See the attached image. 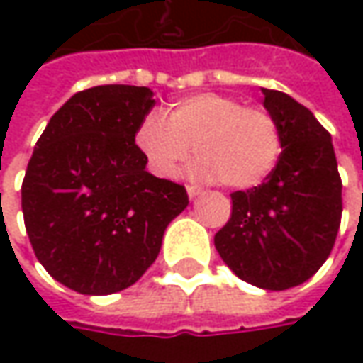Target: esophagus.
I'll use <instances>...</instances> for the list:
<instances>
[{
	"label": "esophagus",
	"instance_id": "obj_1",
	"mask_svg": "<svg viewBox=\"0 0 363 363\" xmlns=\"http://www.w3.org/2000/svg\"><path fill=\"white\" fill-rule=\"evenodd\" d=\"M200 194H203L202 188H196V186H188V196L189 200H194V198H198Z\"/></svg>",
	"mask_w": 363,
	"mask_h": 363
}]
</instances>
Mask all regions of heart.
<instances>
[{"label":"heart","instance_id":"heart-1","mask_svg":"<svg viewBox=\"0 0 363 363\" xmlns=\"http://www.w3.org/2000/svg\"><path fill=\"white\" fill-rule=\"evenodd\" d=\"M135 145L157 177H174L191 153V172L230 188L262 184L281 157V131L271 113L242 106L228 94L202 92L177 101L165 115H149L135 131Z\"/></svg>","mask_w":363,"mask_h":363}]
</instances>
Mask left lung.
Wrapping results in <instances>:
<instances>
[{
    "label": "left lung",
    "mask_w": 363,
    "mask_h": 363,
    "mask_svg": "<svg viewBox=\"0 0 363 363\" xmlns=\"http://www.w3.org/2000/svg\"><path fill=\"white\" fill-rule=\"evenodd\" d=\"M260 92L283 151L258 188L232 194V216L214 244L242 281L285 291L328 260L342 222V179L331 135L313 113L285 92Z\"/></svg>",
    "instance_id": "obj_1"
}]
</instances>
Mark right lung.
I'll list each match as a JSON object with an SVG mask.
<instances>
[{"label":"right lung","instance_id":"right-lung-1","mask_svg":"<svg viewBox=\"0 0 363 363\" xmlns=\"http://www.w3.org/2000/svg\"><path fill=\"white\" fill-rule=\"evenodd\" d=\"M153 91L105 84L77 92L46 125L21 184L23 222L42 267L80 295L131 286L165 228L188 208L184 186L147 172L135 131Z\"/></svg>","mask_w":363,"mask_h":363}]
</instances>
